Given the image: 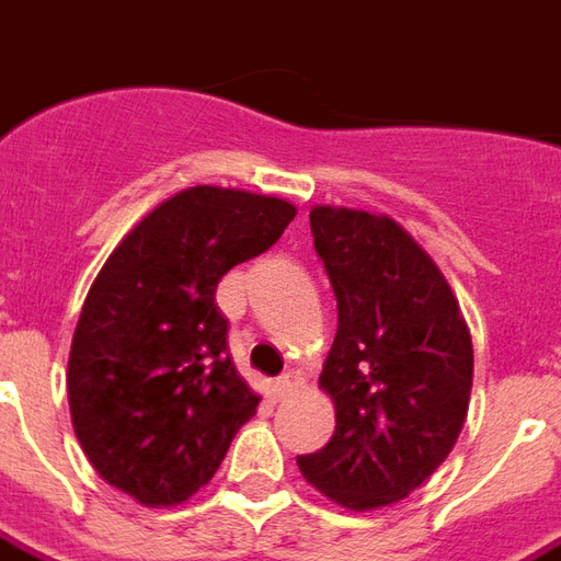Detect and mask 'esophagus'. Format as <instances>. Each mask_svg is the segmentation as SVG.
I'll list each match as a JSON object with an SVG mask.
<instances>
[{"label":"esophagus","instance_id":"obj_1","mask_svg":"<svg viewBox=\"0 0 561 561\" xmlns=\"http://www.w3.org/2000/svg\"><path fill=\"white\" fill-rule=\"evenodd\" d=\"M299 383H302V375H299L296 368H288L285 375L276 377V394H279V398H285V394H290V391H294Z\"/></svg>","mask_w":561,"mask_h":561}]
</instances>
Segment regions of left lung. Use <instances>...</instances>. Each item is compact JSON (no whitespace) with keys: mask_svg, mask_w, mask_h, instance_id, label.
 Returning <instances> with one entry per match:
<instances>
[{"mask_svg":"<svg viewBox=\"0 0 561 561\" xmlns=\"http://www.w3.org/2000/svg\"><path fill=\"white\" fill-rule=\"evenodd\" d=\"M313 250L336 296V336L320 386L334 435L296 463L352 510L407 499L463 430L472 340L444 273L391 218L313 207Z\"/></svg>","mask_w":561,"mask_h":561,"instance_id":"1","label":"left lung"}]
</instances>
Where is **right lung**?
<instances>
[{
	"mask_svg": "<svg viewBox=\"0 0 561 561\" xmlns=\"http://www.w3.org/2000/svg\"><path fill=\"white\" fill-rule=\"evenodd\" d=\"M294 216L282 198L190 186L106 259L68 357L71 423L103 481L170 507L216 476L259 407L230 359L216 288Z\"/></svg>",
	"mask_w": 561,
	"mask_h": 561,
	"instance_id": "1",
	"label": "right lung"
}]
</instances>
